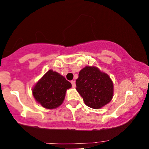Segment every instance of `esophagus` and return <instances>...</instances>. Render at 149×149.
I'll list each match as a JSON object with an SVG mask.
<instances>
[{
    "label": "esophagus",
    "mask_w": 149,
    "mask_h": 149,
    "mask_svg": "<svg viewBox=\"0 0 149 149\" xmlns=\"http://www.w3.org/2000/svg\"><path fill=\"white\" fill-rule=\"evenodd\" d=\"M71 85H72L73 88H76V82H75L74 80H71Z\"/></svg>",
    "instance_id": "esophagus-1"
}]
</instances>
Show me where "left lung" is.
Here are the masks:
<instances>
[{
  "label": "left lung",
  "mask_w": 149,
  "mask_h": 149,
  "mask_svg": "<svg viewBox=\"0 0 149 149\" xmlns=\"http://www.w3.org/2000/svg\"><path fill=\"white\" fill-rule=\"evenodd\" d=\"M76 90L87 106L98 109L111 102L113 84L107 73L95 66H85L80 70L76 80Z\"/></svg>",
  "instance_id": "1"
}]
</instances>
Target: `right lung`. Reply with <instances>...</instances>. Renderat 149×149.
<instances>
[{
	"mask_svg": "<svg viewBox=\"0 0 149 149\" xmlns=\"http://www.w3.org/2000/svg\"><path fill=\"white\" fill-rule=\"evenodd\" d=\"M71 88V83L64 76L49 70L34 85L33 95L38 104L45 109L59 107L64 102L66 92Z\"/></svg>",
	"mask_w": 149,
	"mask_h": 149,
	"instance_id": "1",
	"label": "right lung"
}]
</instances>
